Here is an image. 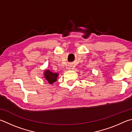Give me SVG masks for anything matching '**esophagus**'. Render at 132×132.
Returning a JSON list of instances; mask_svg holds the SVG:
<instances>
[{
    "instance_id": "34e87169",
    "label": "esophagus",
    "mask_w": 132,
    "mask_h": 132,
    "mask_svg": "<svg viewBox=\"0 0 132 132\" xmlns=\"http://www.w3.org/2000/svg\"><path fill=\"white\" fill-rule=\"evenodd\" d=\"M71 68H72V66H71V65H69L68 67V69H69V70H70Z\"/></svg>"
}]
</instances>
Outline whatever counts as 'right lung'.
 Returning <instances> with one entry per match:
<instances>
[{
	"mask_svg": "<svg viewBox=\"0 0 132 132\" xmlns=\"http://www.w3.org/2000/svg\"><path fill=\"white\" fill-rule=\"evenodd\" d=\"M58 76L59 73H53L50 70H45L44 71V78L51 84H53L54 82L56 81Z\"/></svg>",
	"mask_w": 132,
	"mask_h": 132,
	"instance_id": "obj_1",
	"label": "right lung"
}]
</instances>
